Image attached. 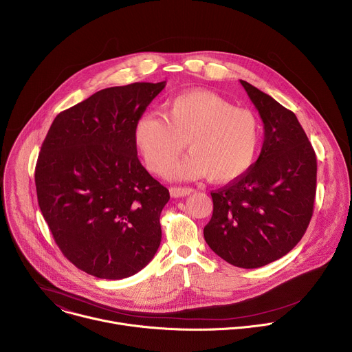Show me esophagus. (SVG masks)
<instances>
[{"mask_svg":"<svg viewBox=\"0 0 352 352\" xmlns=\"http://www.w3.org/2000/svg\"><path fill=\"white\" fill-rule=\"evenodd\" d=\"M192 192H195L193 188H182V186H171L170 188V195L173 197H184L186 195H190Z\"/></svg>","mask_w":352,"mask_h":352,"instance_id":"obj_1","label":"esophagus"}]
</instances>
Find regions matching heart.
Here are the masks:
<instances>
[{"instance_id": "heart-1", "label": "heart", "mask_w": 352, "mask_h": 352, "mask_svg": "<svg viewBox=\"0 0 352 352\" xmlns=\"http://www.w3.org/2000/svg\"><path fill=\"white\" fill-rule=\"evenodd\" d=\"M133 142L156 174H163L188 143L192 153L168 170L170 178L230 182L255 163L261 125L249 110L236 109L212 91L192 90L170 98L164 116L140 117L133 126Z\"/></svg>"}]
</instances>
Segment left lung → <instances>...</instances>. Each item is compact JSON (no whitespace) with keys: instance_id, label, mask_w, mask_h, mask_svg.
<instances>
[{"instance_id":"8db88e82","label":"left lung","mask_w":352,"mask_h":352,"mask_svg":"<svg viewBox=\"0 0 352 352\" xmlns=\"http://www.w3.org/2000/svg\"><path fill=\"white\" fill-rule=\"evenodd\" d=\"M239 82L259 111L265 140L252 167L212 192L213 216L204 235L230 265L256 269L287 255L304 236L314 213L318 164L296 116Z\"/></svg>"}]
</instances>
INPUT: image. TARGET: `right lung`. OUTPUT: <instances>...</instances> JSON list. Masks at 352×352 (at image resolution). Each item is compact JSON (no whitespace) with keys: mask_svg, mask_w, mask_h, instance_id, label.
Here are the masks:
<instances>
[{"mask_svg":"<svg viewBox=\"0 0 352 352\" xmlns=\"http://www.w3.org/2000/svg\"><path fill=\"white\" fill-rule=\"evenodd\" d=\"M164 86L100 90L60 113L41 144L40 210L64 256L94 277H131L160 246L170 193L140 164L133 126Z\"/></svg>","mask_w":352,"mask_h":352,"instance_id":"add662e5","label":"right lung"}]
</instances>
